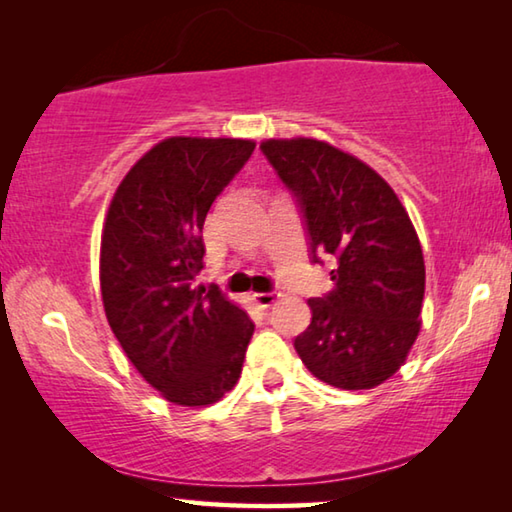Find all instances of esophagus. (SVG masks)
<instances>
[{
  "mask_svg": "<svg viewBox=\"0 0 512 512\" xmlns=\"http://www.w3.org/2000/svg\"><path fill=\"white\" fill-rule=\"evenodd\" d=\"M277 298H280V293L277 291H266V293H253V302L257 307H262V309H268V307H273L275 302H277Z\"/></svg>",
  "mask_w": 512,
  "mask_h": 512,
  "instance_id": "34e87169",
  "label": "esophagus"
}]
</instances>
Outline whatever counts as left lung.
Returning <instances> with one entry per match:
<instances>
[{"instance_id": "8db88e82", "label": "left lung", "mask_w": 512, "mask_h": 512, "mask_svg": "<svg viewBox=\"0 0 512 512\" xmlns=\"http://www.w3.org/2000/svg\"><path fill=\"white\" fill-rule=\"evenodd\" d=\"M305 219L311 262H334V289L311 298L296 352L343 391L375 388L406 361L420 332L424 259L400 198L366 162L307 137L259 144Z\"/></svg>"}]
</instances>
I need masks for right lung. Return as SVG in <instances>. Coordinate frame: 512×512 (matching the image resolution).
Segmentation results:
<instances>
[{"label":"right lung","mask_w":512,"mask_h":512,"mask_svg":"<svg viewBox=\"0 0 512 512\" xmlns=\"http://www.w3.org/2000/svg\"><path fill=\"white\" fill-rule=\"evenodd\" d=\"M255 151L250 140L169 137L117 187L101 235V296L112 334L137 372L180 406L232 391L255 332L223 293L194 289L214 198Z\"/></svg>","instance_id":"right-lung-1"}]
</instances>
